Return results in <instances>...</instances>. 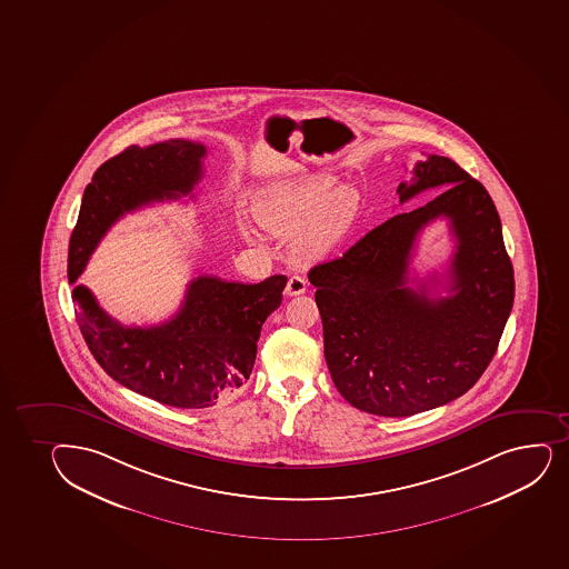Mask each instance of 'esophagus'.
I'll return each instance as SVG.
<instances>
[{
    "mask_svg": "<svg viewBox=\"0 0 569 569\" xmlns=\"http://www.w3.org/2000/svg\"><path fill=\"white\" fill-rule=\"evenodd\" d=\"M306 283L305 278L299 274L291 276L288 281V288H286V295L288 297H297V295H302L306 291Z\"/></svg>",
    "mask_w": 569,
    "mask_h": 569,
    "instance_id": "1",
    "label": "esophagus"
}]
</instances>
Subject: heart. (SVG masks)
I'll return each instance as SVG.
<instances>
[{
    "instance_id": "heart-1",
    "label": "heart",
    "mask_w": 569,
    "mask_h": 569,
    "mask_svg": "<svg viewBox=\"0 0 569 569\" xmlns=\"http://www.w3.org/2000/svg\"><path fill=\"white\" fill-rule=\"evenodd\" d=\"M257 220L269 231L291 237L295 256L323 259L348 237L359 212V193L330 174H310L276 183L256 201ZM246 234L250 229L244 227Z\"/></svg>"
}]
</instances>
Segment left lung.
<instances>
[{
	"label": "left lung",
	"mask_w": 569,
	"mask_h": 569,
	"mask_svg": "<svg viewBox=\"0 0 569 569\" xmlns=\"http://www.w3.org/2000/svg\"><path fill=\"white\" fill-rule=\"evenodd\" d=\"M435 188L443 191L432 201L392 216L308 272L332 381L372 416H416L470 391L513 308V264L489 191L452 159L428 156L398 186V199ZM438 217L450 220L458 240L447 298L407 286L416 234Z\"/></svg>",
	"instance_id": "obj_1"
}]
</instances>
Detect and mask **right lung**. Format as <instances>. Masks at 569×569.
Wrapping results in <instances>:
<instances>
[{
    "instance_id": "right-lung-1",
    "label": "right lung",
    "mask_w": 569,
    "mask_h": 569,
    "mask_svg": "<svg viewBox=\"0 0 569 569\" xmlns=\"http://www.w3.org/2000/svg\"><path fill=\"white\" fill-rule=\"evenodd\" d=\"M207 148L171 139L129 147L104 161L88 183L69 240L68 278L74 283L99 240L126 212L188 196L202 177ZM286 276L259 283L199 276L169 321L123 327L74 286V316L86 346L110 378L156 402L199 410L237 391L250 378L264 319L281 305Z\"/></svg>"
}]
</instances>
